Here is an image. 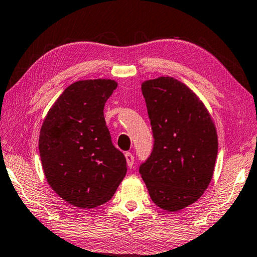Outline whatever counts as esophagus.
Masks as SVG:
<instances>
[{"instance_id":"34e87169","label":"esophagus","mask_w":257,"mask_h":257,"mask_svg":"<svg viewBox=\"0 0 257 257\" xmlns=\"http://www.w3.org/2000/svg\"><path fill=\"white\" fill-rule=\"evenodd\" d=\"M124 156H125V160H127L128 167H130V168H132V167L134 166V154L130 153V152H127V153L124 154Z\"/></svg>"}]
</instances>
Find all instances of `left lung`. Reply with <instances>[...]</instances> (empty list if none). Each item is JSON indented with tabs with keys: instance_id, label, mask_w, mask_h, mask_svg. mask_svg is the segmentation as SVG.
<instances>
[{
	"instance_id": "8db88e82",
	"label": "left lung",
	"mask_w": 257,
	"mask_h": 257,
	"mask_svg": "<svg viewBox=\"0 0 257 257\" xmlns=\"http://www.w3.org/2000/svg\"><path fill=\"white\" fill-rule=\"evenodd\" d=\"M153 150L140 166L152 201L167 211L192 205L208 187L217 157V134L198 96L174 77L142 84Z\"/></svg>"
}]
</instances>
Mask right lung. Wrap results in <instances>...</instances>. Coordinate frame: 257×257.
<instances>
[{"instance_id":"add662e5","label":"right lung","mask_w":257,"mask_h":257,"mask_svg":"<svg viewBox=\"0 0 257 257\" xmlns=\"http://www.w3.org/2000/svg\"><path fill=\"white\" fill-rule=\"evenodd\" d=\"M117 83L77 81L49 109L39 150L49 185L79 208H93L113 197L127 173L123 153L113 145L104 106Z\"/></svg>"}]
</instances>
